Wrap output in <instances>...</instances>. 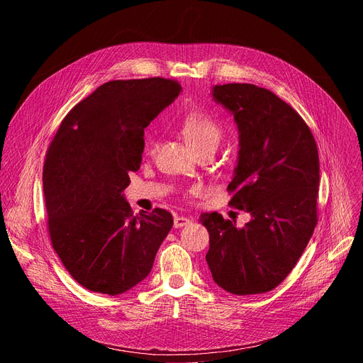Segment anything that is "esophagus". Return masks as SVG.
Instances as JSON below:
<instances>
[{
	"label": "esophagus",
	"mask_w": 363,
	"mask_h": 363,
	"mask_svg": "<svg viewBox=\"0 0 363 363\" xmlns=\"http://www.w3.org/2000/svg\"><path fill=\"white\" fill-rule=\"evenodd\" d=\"M191 224V220L186 218V217H175L174 220V227L175 228H182V227H186Z\"/></svg>",
	"instance_id": "obj_1"
}]
</instances>
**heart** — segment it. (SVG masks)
I'll return each instance as SVG.
<instances>
[{
    "label": "heart",
    "instance_id": "obj_1",
    "mask_svg": "<svg viewBox=\"0 0 363 363\" xmlns=\"http://www.w3.org/2000/svg\"><path fill=\"white\" fill-rule=\"evenodd\" d=\"M181 133L191 145V147L198 152L201 149H217L221 140V129L218 123L203 112H189L181 121ZM157 143L150 142L147 152L153 153Z\"/></svg>",
    "mask_w": 363,
    "mask_h": 363
}]
</instances>
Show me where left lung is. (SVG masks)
I'll return each mask as SVG.
<instances>
[{"mask_svg":"<svg viewBox=\"0 0 363 363\" xmlns=\"http://www.w3.org/2000/svg\"><path fill=\"white\" fill-rule=\"evenodd\" d=\"M211 96L238 129L230 205L251 220L240 228L218 213L201 214L210 233L205 260L225 291L266 293L289 276L315 231L320 179L316 142L301 116L267 89L217 84Z\"/></svg>","mask_w":363,"mask_h":363,"instance_id":"8db88e82","label":"left lung"}]
</instances>
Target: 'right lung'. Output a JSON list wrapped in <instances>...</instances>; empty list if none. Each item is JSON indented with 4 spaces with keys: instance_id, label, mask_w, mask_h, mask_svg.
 <instances>
[{
    "instance_id": "add662e5",
    "label": "right lung",
    "mask_w": 363,
    "mask_h": 363,
    "mask_svg": "<svg viewBox=\"0 0 363 363\" xmlns=\"http://www.w3.org/2000/svg\"><path fill=\"white\" fill-rule=\"evenodd\" d=\"M181 91L162 77L108 82L69 112L47 150L51 244L87 290L118 296L139 284L174 225L162 208L133 216L123 191L140 168L145 128Z\"/></svg>"
}]
</instances>
